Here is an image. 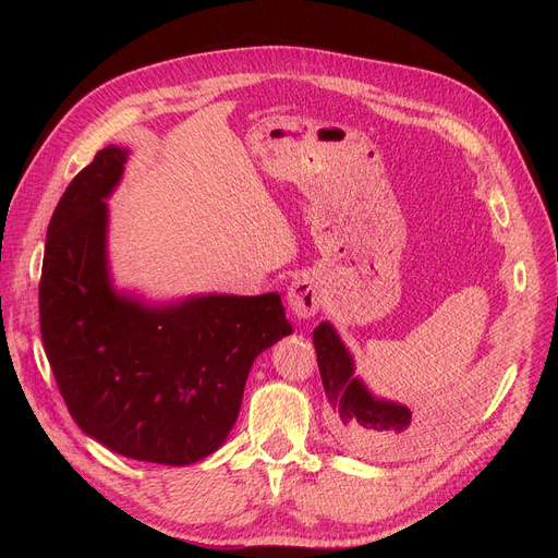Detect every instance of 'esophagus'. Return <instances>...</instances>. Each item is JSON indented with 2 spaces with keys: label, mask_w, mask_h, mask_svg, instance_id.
I'll use <instances>...</instances> for the list:
<instances>
[{
  "label": "esophagus",
  "mask_w": 558,
  "mask_h": 558,
  "mask_svg": "<svg viewBox=\"0 0 558 558\" xmlns=\"http://www.w3.org/2000/svg\"><path fill=\"white\" fill-rule=\"evenodd\" d=\"M287 303L299 318H310L320 310V287L310 274L299 276L287 291Z\"/></svg>",
  "instance_id": "1"
}]
</instances>
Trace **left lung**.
Here are the masks:
<instances>
[{"mask_svg": "<svg viewBox=\"0 0 558 558\" xmlns=\"http://www.w3.org/2000/svg\"><path fill=\"white\" fill-rule=\"evenodd\" d=\"M316 362L343 444L373 459L402 457L416 448L412 409L375 396L355 375V360L332 324L324 320L312 335Z\"/></svg>", "mask_w": 558, "mask_h": 558, "instance_id": "8db88e82", "label": "left lung"}]
</instances>
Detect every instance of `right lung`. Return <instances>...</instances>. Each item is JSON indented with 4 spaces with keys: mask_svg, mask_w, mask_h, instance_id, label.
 <instances>
[{
    "mask_svg": "<svg viewBox=\"0 0 558 558\" xmlns=\"http://www.w3.org/2000/svg\"><path fill=\"white\" fill-rule=\"evenodd\" d=\"M129 149L106 146L65 190L47 228L40 332L76 425L108 450L190 465L238 421L248 371L291 335L280 294H196L149 303L117 291L108 205Z\"/></svg>",
    "mask_w": 558,
    "mask_h": 558,
    "instance_id": "obj_1",
    "label": "right lung"
}]
</instances>
